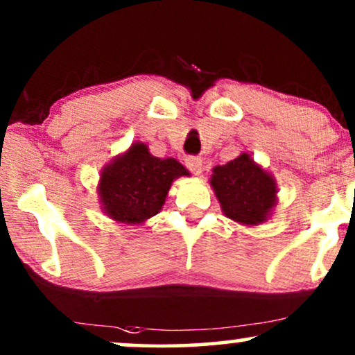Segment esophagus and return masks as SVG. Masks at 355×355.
Instances as JSON below:
<instances>
[{"label": "esophagus", "mask_w": 355, "mask_h": 355, "mask_svg": "<svg viewBox=\"0 0 355 355\" xmlns=\"http://www.w3.org/2000/svg\"><path fill=\"white\" fill-rule=\"evenodd\" d=\"M186 166L192 174H200L202 173V159L199 156H187L186 158Z\"/></svg>", "instance_id": "1"}]
</instances>
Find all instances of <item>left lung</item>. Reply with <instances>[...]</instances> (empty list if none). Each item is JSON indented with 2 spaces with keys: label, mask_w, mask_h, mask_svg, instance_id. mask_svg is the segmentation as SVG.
Returning <instances> with one entry per match:
<instances>
[{
  "label": "left lung",
  "mask_w": 355,
  "mask_h": 355,
  "mask_svg": "<svg viewBox=\"0 0 355 355\" xmlns=\"http://www.w3.org/2000/svg\"><path fill=\"white\" fill-rule=\"evenodd\" d=\"M211 187L223 214L234 222L259 225L275 204L274 179L243 153L223 166L214 168Z\"/></svg>",
  "instance_id": "8db88e82"
}]
</instances>
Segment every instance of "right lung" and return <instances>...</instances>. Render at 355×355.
Instances as JSON below:
<instances>
[{"label":"right lung","instance_id":"1","mask_svg":"<svg viewBox=\"0 0 355 355\" xmlns=\"http://www.w3.org/2000/svg\"><path fill=\"white\" fill-rule=\"evenodd\" d=\"M186 174L187 169L176 159L155 158L146 145H132L101 174L104 211L116 222H145L161 210L174 179Z\"/></svg>","mask_w":355,"mask_h":355}]
</instances>
